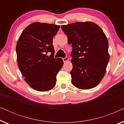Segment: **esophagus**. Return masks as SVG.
I'll return each mask as SVG.
<instances>
[{"label":"esophagus","mask_w":124,"mask_h":124,"mask_svg":"<svg viewBox=\"0 0 124 124\" xmlns=\"http://www.w3.org/2000/svg\"><path fill=\"white\" fill-rule=\"evenodd\" d=\"M62 60H63V62H68L69 59H68V58L67 57H64V58H62Z\"/></svg>","instance_id":"obj_1"}]
</instances>
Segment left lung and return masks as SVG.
Instances as JSON below:
<instances>
[{
    "instance_id": "8db88e82",
    "label": "left lung",
    "mask_w": 124,
    "mask_h": 124,
    "mask_svg": "<svg viewBox=\"0 0 124 124\" xmlns=\"http://www.w3.org/2000/svg\"><path fill=\"white\" fill-rule=\"evenodd\" d=\"M72 44V83L81 89H90L101 82L109 60L108 42L103 30L92 22L62 25Z\"/></svg>"
}]
</instances>
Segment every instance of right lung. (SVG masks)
Segmentation results:
<instances>
[{"label": "right lung", "mask_w": 124, "mask_h": 124, "mask_svg": "<svg viewBox=\"0 0 124 124\" xmlns=\"http://www.w3.org/2000/svg\"><path fill=\"white\" fill-rule=\"evenodd\" d=\"M59 25L34 23L21 33L16 46L17 60L22 75L30 87L39 91L52 89L64 62L54 58L52 39ZM50 52V57L46 54Z\"/></svg>", "instance_id": "obj_1"}]
</instances>
